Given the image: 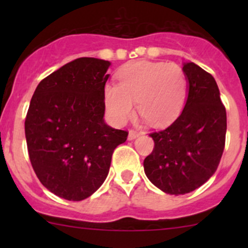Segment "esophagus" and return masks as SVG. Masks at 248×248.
Instances as JSON below:
<instances>
[{
    "label": "esophagus",
    "instance_id": "esophagus-1",
    "mask_svg": "<svg viewBox=\"0 0 248 248\" xmlns=\"http://www.w3.org/2000/svg\"><path fill=\"white\" fill-rule=\"evenodd\" d=\"M138 137H139L138 132L133 131V129H131V131L128 132V140H134L136 138H138Z\"/></svg>",
    "mask_w": 248,
    "mask_h": 248
}]
</instances>
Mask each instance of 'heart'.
Returning <instances> with one entry per match:
<instances>
[{
  "label": "heart",
  "mask_w": 248,
  "mask_h": 248,
  "mask_svg": "<svg viewBox=\"0 0 248 248\" xmlns=\"http://www.w3.org/2000/svg\"><path fill=\"white\" fill-rule=\"evenodd\" d=\"M117 85L107 84L103 101L110 121L127 124L137 110L152 126H164L181 112L188 94V79L175 63L138 61L120 69Z\"/></svg>",
  "instance_id": "obj_1"
}]
</instances>
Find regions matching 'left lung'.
Here are the masks:
<instances>
[{
	"instance_id": "obj_1",
	"label": "left lung",
	"mask_w": 248,
	"mask_h": 248,
	"mask_svg": "<svg viewBox=\"0 0 248 248\" xmlns=\"http://www.w3.org/2000/svg\"><path fill=\"white\" fill-rule=\"evenodd\" d=\"M182 69L188 79L184 110L168 128L150 134L155 147L144 159L147 179L175 196L194 191L215 174L227 132L216 80L193 62H184Z\"/></svg>"
}]
</instances>
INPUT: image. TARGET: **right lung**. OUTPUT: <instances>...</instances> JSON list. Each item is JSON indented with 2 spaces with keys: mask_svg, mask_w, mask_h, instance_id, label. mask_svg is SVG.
<instances>
[{
  "mask_svg": "<svg viewBox=\"0 0 248 248\" xmlns=\"http://www.w3.org/2000/svg\"><path fill=\"white\" fill-rule=\"evenodd\" d=\"M109 61L80 57L37 86L26 120L30 161L46 188L67 201L89 198L107 179L126 131L104 122Z\"/></svg>",
  "mask_w": 248,
  "mask_h": 248,
  "instance_id": "right-lung-1",
  "label": "right lung"
}]
</instances>
